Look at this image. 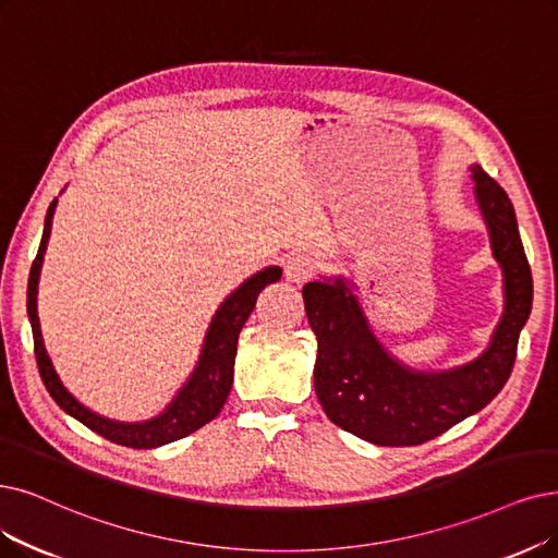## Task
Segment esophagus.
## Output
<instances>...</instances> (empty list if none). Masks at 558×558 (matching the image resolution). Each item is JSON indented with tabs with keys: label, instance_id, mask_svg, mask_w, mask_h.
Segmentation results:
<instances>
[{
	"label": "esophagus",
	"instance_id": "esophagus-1",
	"mask_svg": "<svg viewBox=\"0 0 558 558\" xmlns=\"http://www.w3.org/2000/svg\"><path fill=\"white\" fill-rule=\"evenodd\" d=\"M316 272V260L308 254H293L283 263V277L293 283H304Z\"/></svg>",
	"mask_w": 558,
	"mask_h": 558
}]
</instances>
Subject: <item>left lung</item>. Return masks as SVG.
Here are the masks:
<instances>
[{
	"instance_id": "obj_1",
	"label": "left lung",
	"mask_w": 558,
	"mask_h": 558,
	"mask_svg": "<svg viewBox=\"0 0 558 558\" xmlns=\"http://www.w3.org/2000/svg\"><path fill=\"white\" fill-rule=\"evenodd\" d=\"M476 202L504 270V314L487 350L474 362L441 373L412 371L375 339L343 279L302 288L318 339L314 385L331 423L377 447H416L453 428L493 400L510 377L518 339L531 314L533 281L515 210L504 187L472 165Z\"/></svg>"
}]
</instances>
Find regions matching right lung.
<instances>
[{"label":"right lung","instance_id":"right-lung-1","mask_svg":"<svg viewBox=\"0 0 558 558\" xmlns=\"http://www.w3.org/2000/svg\"><path fill=\"white\" fill-rule=\"evenodd\" d=\"M57 208V198L50 204L46 215V229H43L40 247L32 263L29 283H27V314L34 331V352H36V364L38 373L43 377V385L50 391V396L57 400V405L75 416L86 428L102 435L105 439L121 444V447L130 449H155L162 447V444L175 441L181 437H187L190 433L206 426L213 421L219 410L225 408L227 396L233 385V364H235V350H238V333L242 325L247 323L250 314L256 306V298L267 283H275L281 277V267L272 265L265 267V270L256 272L247 281H242L235 291L221 302L217 314L206 331V341L202 356H198V364L185 387L175 393V398L167 405V410L150 421L142 423H123V421H111L105 418L88 408H84L80 400L65 389L59 380V375L50 362L48 350L43 345V333L38 323V311H36V295H38V277H40V265L43 254H46L50 229H52V215Z\"/></svg>","mask_w":558,"mask_h":558}]
</instances>
